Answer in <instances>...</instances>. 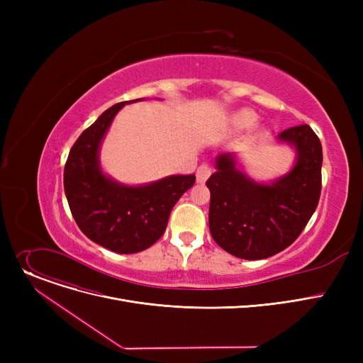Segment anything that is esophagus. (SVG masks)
Segmentation results:
<instances>
[{
	"label": "esophagus",
	"instance_id": "esophagus-1",
	"mask_svg": "<svg viewBox=\"0 0 363 363\" xmlns=\"http://www.w3.org/2000/svg\"><path fill=\"white\" fill-rule=\"evenodd\" d=\"M211 175H212V167L208 166L207 163L200 164L199 169H197V174H196L197 182H199V184H204V182L207 181V178L211 177Z\"/></svg>",
	"mask_w": 363,
	"mask_h": 363
}]
</instances>
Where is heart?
I'll return each mask as SVG.
<instances>
[{
	"label": "heart",
	"mask_w": 363,
	"mask_h": 363,
	"mask_svg": "<svg viewBox=\"0 0 363 363\" xmlns=\"http://www.w3.org/2000/svg\"><path fill=\"white\" fill-rule=\"evenodd\" d=\"M256 122V114L252 110H240L233 116V123L237 128H247Z\"/></svg>",
	"instance_id": "obj_1"
}]
</instances>
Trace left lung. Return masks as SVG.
<instances>
[{
  "label": "left lung",
  "instance_id": "left-lung-1",
  "mask_svg": "<svg viewBox=\"0 0 363 363\" xmlns=\"http://www.w3.org/2000/svg\"><path fill=\"white\" fill-rule=\"evenodd\" d=\"M278 140L296 148L297 159L287 175L259 184L240 170L231 152L216 157L211 189L208 228L230 255L259 260L293 244L308 225L320 197L322 145L309 125L282 130Z\"/></svg>",
  "mask_w": 363,
  "mask_h": 363
}]
</instances>
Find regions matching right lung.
<instances>
[{
	"mask_svg": "<svg viewBox=\"0 0 363 363\" xmlns=\"http://www.w3.org/2000/svg\"><path fill=\"white\" fill-rule=\"evenodd\" d=\"M107 108L70 148L65 193L79 230L106 249L132 255L155 244L166 230L170 211L196 182V175H172L140 186L119 184L103 174L99 160L106 132L126 104Z\"/></svg>",
	"mask_w": 363,
	"mask_h": 363,
	"instance_id": "add662e5",
	"label": "right lung"
}]
</instances>
